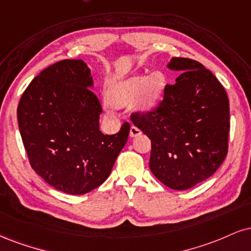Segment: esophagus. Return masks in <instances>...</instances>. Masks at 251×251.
<instances>
[{"mask_svg": "<svg viewBox=\"0 0 251 251\" xmlns=\"http://www.w3.org/2000/svg\"><path fill=\"white\" fill-rule=\"evenodd\" d=\"M140 134H141V131L137 127V126H131V129H129V137L134 138Z\"/></svg>", "mask_w": 251, "mask_h": 251, "instance_id": "esophagus-1", "label": "esophagus"}]
</instances>
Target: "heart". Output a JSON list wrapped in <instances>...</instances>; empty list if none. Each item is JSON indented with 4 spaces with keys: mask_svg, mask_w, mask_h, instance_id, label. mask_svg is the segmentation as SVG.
Here are the masks:
<instances>
[{
    "mask_svg": "<svg viewBox=\"0 0 251 251\" xmlns=\"http://www.w3.org/2000/svg\"><path fill=\"white\" fill-rule=\"evenodd\" d=\"M166 86V77L162 72L134 74L116 80L107 90V100L116 107H123L135 101L139 112H149L155 106Z\"/></svg>",
    "mask_w": 251,
    "mask_h": 251,
    "instance_id": "1",
    "label": "heart"
}]
</instances>
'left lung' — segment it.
Instances as JSON below:
<instances>
[{"label":"left lung","mask_w":251,"mask_h":251,"mask_svg":"<svg viewBox=\"0 0 251 251\" xmlns=\"http://www.w3.org/2000/svg\"><path fill=\"white\" fill-rule=\"evenodd\" d=\"M168 69L182 74L166 85L164 99L132 123L151 139L150 168L165 186L185 191L215 173L228 152L229 99L201 63L173 57Z\"/></svg>","instance_id":"1"}]
</instances>
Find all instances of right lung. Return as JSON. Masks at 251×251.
I'll return each mask as SVG.
<instances>
[{
  "label": "right lung",
  "mask_w": 251,
  "mask_h": 251,
  "mask_svg": "<svg viewBox=\"0 0 251 251\" xmlns=\"http://www.w3.org/2000/svg\"><path fill=\"white\" fill-rule=\"evenodd\" d=\"M92 87L84 60H60L32 79L17 107L32 170L72 195L91 192L107 179L129 134L128 123L116 134L101 133L102 110Z\"/></svg>",
  "instance_id": "right-lung-1"
}]
</instances>
